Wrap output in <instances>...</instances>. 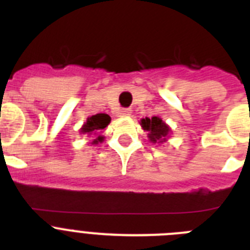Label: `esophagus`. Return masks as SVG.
I'll return each instance as SVG.
<instances>
[{
  "label": "esophagus",
  "mask_w": 250,
  "mask_h": 250,
  "mask_svg": "<svg viewBox=\"0 0 250 250\" xmlns=\"http://www.w3.org/2000/svg\"><path fill=\"white\" fill-rule=\"evenodd\" d=\"M131 109H121L119 114H120V116H123V118H129V116H131Z\"/></svg>",
  "instance_id": "34e87169"
}]
</instances>
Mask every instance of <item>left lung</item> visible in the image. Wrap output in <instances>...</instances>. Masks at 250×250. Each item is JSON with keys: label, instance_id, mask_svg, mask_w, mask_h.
<instances>
[{"label": "left lung", "instance_id": "1", "mask_svg": "<svg viewBox=\"0 0 250 250\" xmlns=\"http://www.w3.org/2000/svg\"><path fill=\"white\" fill-rule=\"evenodd\" d=\"M140 125L147 132V139L152 144H164L171 134L169 125L159 116L141 119Z\"/></svg>", "mask_w": 250, "mask_h": 250}]
</instances>
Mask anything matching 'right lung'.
Returning <instances> with one entry per match:
<instances>
[{
    "instance_id": "1",
    "label": "right lung",
    "mask_w": 250,
    "mask_h": 250,
    "mask_svg": "<svg viewBox=\"0 0 250 250\" xmlns=\"http://www.w3.org/2000/svg\"><path fill=\"white\" fill-rule=\"evenodd\" d=\"M110 121H111V118L107 114L92 115V116H89L87 120L83 123L80 129V134L92 136V138L95 136L91 144L98 145L99 143H103L104 139H105L103 135H100V132L109 125Z\"/></svg>"
}]
</instances>
